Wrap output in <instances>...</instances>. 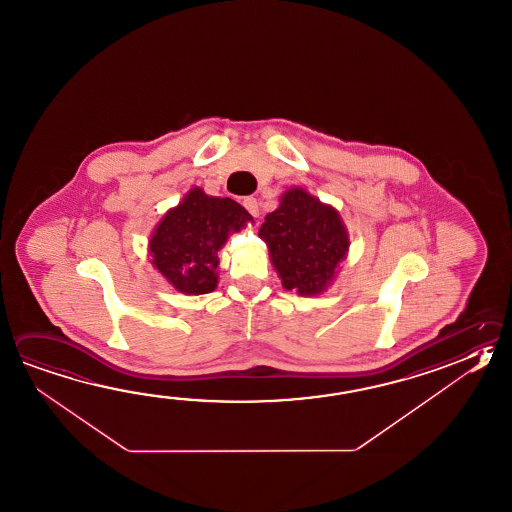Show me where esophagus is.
Listing matches in <instances>:
<instances>
[{"label":"esophagus","instance_id":"obj_1","mask_svg":"<svg viewBox=\"0 0 512 512\" xmlns=\"http://www.w3.org/2000/svg\"><path fill=\"white\" fill-rule=\"evenodd\" d=\"M242 204H244V208H246L253 217H259V201H257L255 197H246V199L242 201Z\"/></svg>","mask_w":512,"mask_h":512}]
</instances>
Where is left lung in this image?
<instances>
[{"mask_svg":"<svg viewBox=\"0 0 512 512\" xmlns=\"http://www.w3.org/2000/svg\"><path fill=\"white\" fill-rule=\"evenodd\" d=\"M259 237L270 248L282 286L300 295L326 290L349 248L338 213L300 188L282 195L279 208L266 215Z\"/></svg>","mask_w":512,"mask_h":512,"instance_id":"obj_1","label":"left lung"}]
</instances>
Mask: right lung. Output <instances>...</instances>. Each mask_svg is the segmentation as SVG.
Here are the masks:
<instances>
[{
  "label": "right lung",
  "instance_id": "1",
  "mask_svg": "<svg viewBox=\"0 0 512 512\" xmlns=\"http://www.w3.org/2000/svg\"><path fill=\"white\" fill-rule=\"evenodd\" d=\"M250 213L230 197H210L193 188L183 203L155 228L150 251L154 266L175 290L204 295L217 286V253L228 233L239 232Z\"/></svg>",
  "mask_w": 512,
  "mask_h": 512
}]
</instances>
